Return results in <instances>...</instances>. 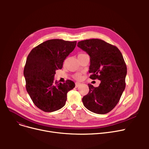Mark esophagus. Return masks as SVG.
Segmentation results:
<instances>
[{"mask_svg": "<svg viewBox=\"0 0 149 149\" xmlns=\"http://www.w3.org/2000/svg\"><path fill=\"white\" fill-rule=\"evenodd\" d=\"M81 85V83H75V88H78L79 86H80Z\"/></svg>", "mask_w": 149, "mask_h": 149, "instance_id": "obj_1", "label": "esophagus"}]
</instances>
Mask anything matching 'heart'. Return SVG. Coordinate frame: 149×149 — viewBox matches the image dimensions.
<instances>
[{"mask_svg":"<svg viewBox=\"0 0 149 149\" xmlns=\"http://www.w3.org/2000/svg\"><path fill=\"white\" fill-rule=\"evenodd\" d=\"M73 77L74 79H75L76 80H80L81 79V74L80 73H76L74 75Z\"/></svg>","mask_w":149,"mask_h":149,"instance_id":"b5f03b06","label":"heart"}]
</instances>
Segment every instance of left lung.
<instances>
[{"mask_svg": "<svg viewBox=\"0 0 149 149\" xmlns=\"http://www.w3.org/2000/svg\"><path fill=\"white\" fill-rule=\"evenodd\" d=\"M77 46L90 56V79L101 81L98 87L88 84L83 104L93 113H107L118 104L126 88L127 66L123 55L115 46L97 38L80 41Z\"/></svg>", "mask_w": 149, "mask_h": 149, "instance_id": "obj_1", "label": "left lung"}]
</instances>
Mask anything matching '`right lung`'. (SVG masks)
<instances>
[{"mask_svg": "<svg viewBox=\"0 0 149 149\" xmlns=\"http://www.w3.org/2000/svg\"><path fill=\"white\" fill-rule=\"evenodd\" d=\"M77 42L51 39L38 45L28 56L23 74L26 89L34 104L46 112L56 111L65 105L68 92L75 83L68 80L58 83L54 75L75 48Z\"/></svg>", "mask_w": 149, "mask_h": 149, "instance_id": "right-lung-1", "label": "right lung"}]
</instances>
